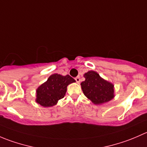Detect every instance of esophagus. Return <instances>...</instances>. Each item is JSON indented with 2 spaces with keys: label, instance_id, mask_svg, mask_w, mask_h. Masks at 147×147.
Here are the masks:
<instances>
[{
  "label": "esophagus",
  "instance_id": "1",
  "mask_svg": "<svg viewBox=\"0 0 147 147\" xmlns=\"http://www.w3.org/2000/svg\"><path fill=\"white\" fill-rule=\"evenodd\" d=\"M75 80H76V82L78 83L80 82V76L76 77V78H75Z\"/></svg>",
  "mask_w": 147,
  "mask_h": 147
}]
</instances>
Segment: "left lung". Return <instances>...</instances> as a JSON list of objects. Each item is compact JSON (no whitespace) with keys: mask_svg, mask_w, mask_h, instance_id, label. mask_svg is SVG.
<instances>
[{"mask_svg":"<svg viewBox=\"0 0 147 147\" xmlns=\"http://www.w3.org/2000/svg\"><path fill=\"white\" fill-rule=\"evenodd\" d=\"M85 80L81 83L84 95L96 105L110 101L114 97V85L100 78L94 71L84 74Z\"/></svg>","mask_w":147,"mask_h":147,"instance_id":"1","label":"left lung"}]
</instances>
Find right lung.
Wrapping results in <instances>:
<instances>
[{"label":"right lung","instance_id":"obj_1","mask_svg":"<svg viewBox=\"0 0 147 147\" xmlns=\"http://www.w3.org/2000/svg\"><path fill=\"white\" fill-rule=\"evenodd\" d=\"M75 82V80L68 75H52L47 82L41 84L37 90L36 102L45 107L54 106L58 100L64 97L68 84Z\"/></svg>","mask_w":147,"mask_h":147}]
</instances>
